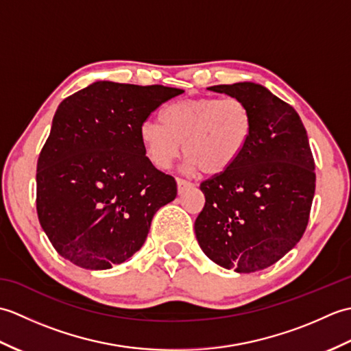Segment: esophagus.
<instances>
[{"label": "esophagus", "mask_w": 351, "mask_h": 351, "mask_svg": "<svg viewBox=\"0 0 351 351\" xmlns=\"http://www.w3.org/2000/svg\"><path fill=\"white\" fill-rule=\"evenodd\" d=\"M176 184H178V193H180V195H181V193H182L185 189L190 187V185H191L189 181L182 180V178H176Z\"/></svg>", "instance_id": "esophagus-1"}]
</instances>
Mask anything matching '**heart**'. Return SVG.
<instances>
[{
	"label": "heart",
	"mask_w": 351,
	"mask_h": 351,
	"mask_svg": "<svg viewBox=\"0 0 351 351\" xmlns=\"http://www.w3.org/2000/svg\"><path fill=\"white\" fill-rule=\"evenodd\" d=\"M161 122L145 121L138 134L145 155L156 169L170 167L181 152L185 170L214 176L237 162L253 132V116L238 98H195L169 104Z\"/></svg>",
	"instance_id": "b5f03b06"
}]
</instances>
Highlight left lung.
<instances>
[{"label": "left lung", "mask_w": 351, "mask_h": 351, "mask_svg": "<svg viewBox=\"0 0 351 351\" xmlns=\"http://www.w3.org/2000/svg\"><path fill=\"white\" fill-rule=\"evenodd\" d=\"M247 104L253 132L232 167L200 184L195 221L205 255L228 270L255 273L300 241L315 193V162L297 111L255 83L213 86Z\"/></svg>", "instance_id": "left-lung-1"}]
</instances>
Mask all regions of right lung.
<instances>
[{
  "instance_id": "right-lung-1",
  "label": "right lung",
  "mask_w": 351,
  "mask_h": 351,
  "mask_svg": "<svg viewBox=\"0 0 351 351\" xmlns=\"http://www.w3.org/2000/svg\"><path fill=\"white\" fill-rule=\"evenodd\" d=\"M182 92L96 81L58 106L36 173L37 215L58 255L107 270L140 250L178 190L147 160L138 128Z\"/></svg>"
}]
</instances>
